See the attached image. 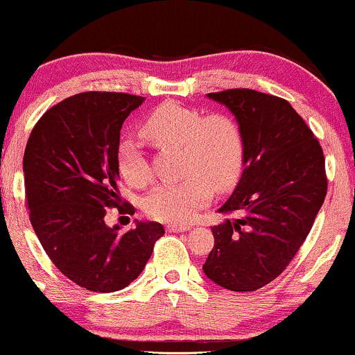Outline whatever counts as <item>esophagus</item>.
<instances>
[{
	"mask_svg": "<svg viewBox=\"0 0 355 355\" xmlns=\"http://www.w3.org/2000/svg\"><path fill=\"white\" fill-rule=\"evenodd\" d=\"M188 230H190V226H187V224H167L168 232H185Z\"/></svg>",
	"mask_w": 355,
	"mask_h": 355,
	"instance_id": "obj_1",
	"label": "esophagus"
}]
</instances>
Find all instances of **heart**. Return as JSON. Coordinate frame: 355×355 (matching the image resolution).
Here are the masks:
<instances>
[{
	"instance_id": "obj_1",
	"label": "heart",
	"mask_w": 355,
	"mask_h": 355,
	"mask_svg": "<svg viewBox=\"0 0 355 355\" xmlns=\"http://www.w3.org/2000/svg\"><path fill=\"white\" fill-rule=\"evenodd\" d=\"M142 134L159 147L182 149L180 183L159 185L144 200L150 218L165 223H187L208 205L216 191L230 190L244 164V139L230 116H205L195 107L168 101L155 107L142 124ZM119 172L129 185L144 187L152 173L144 152L132 139L118 146Z\"/></svg>"
}]
</instances>
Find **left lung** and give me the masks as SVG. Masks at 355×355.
Returning <instances> with one entry per match:
<instances>
[{
	"label": "left lung",
	"instance_id": "obj_1",
	"mask_svg": "<svg viewBox=\"0 0 355 355\" xmlns=\"http://www.w3.org/2000/svg\"><path fill=\"white\" fill-rule=\"evenodd\" d=\"M231 111L244 139V170L211 227L214 248L203 272L232 291H254L285 270L324 201V155L286 100L248 88L209 93Z\"/></svg>",
	"mask_w": 355,
	"mask_h": 355
}]
</instances>
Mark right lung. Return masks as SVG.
I'll use <instances>...</instances> for the list:
<instances>
[{"mask_svg":"<svg viewBox=\"0 0 355 355\" xmlns=\"http://www.w3.org/2000/svg\"><path fill=\"white\" fill-rule=\"evenodd\" d=\"M146 98L88 92L52 106L22 159L31 224L58 270L89 291L123 290L141 275L164 226L137 221L121 232L105 216L121 206L118 146L123 123Z\"/></svg>","mask_w":355,"mask_h":355,"instance_id":"obj_1","label":"right lung"}]
</instances>
